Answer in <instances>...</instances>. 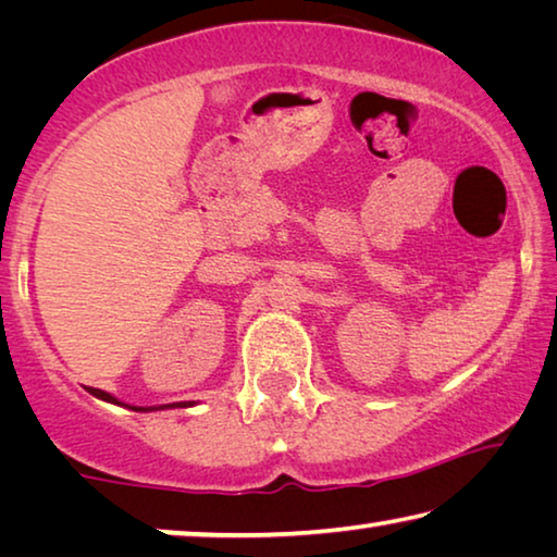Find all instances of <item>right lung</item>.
Masks as SVG:
<instances>
[{"label":"right lung","mask_w":557,"mask_h":557,"mask_svg":"<svg viewBox=\"0 0 557 557\" xmlns=\"http://www.w3.org/2000/svg\"><path fill=\"white\" fill-rule=\"evenodd\" d=\"M88 393H92L96 395V398H100V400H108V403H117L115 398H112L110 393H106V391H100V388H88ZM120 405V403H117ZM186 405H191V403H176V405H162V408H186ZM132 410H157V408H132Z\"/></svg>","instance_id":"obj_1"}]
</instances>
